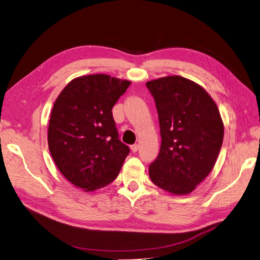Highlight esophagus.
I'll return each instance as SVG.
<instances>
[{
	"mask_svg": "<svg viewBox=\"0 0 260 260\" xmlns=\"http://www.w3.org/2000/svg\"><path fill=\"white\" fill-rule=\"evenodd\" d=\"M130 149H131V152H132V153H136V152H138V149H139V144H133V145H131V146H130Z\"/></svg>",
	"mask_w": 260,
	"mask_h": 260,
	"instance_id": "34e87169",
	"label": "esophagus"
}]
</instances>
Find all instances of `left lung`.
<instances>
[{"label": "left lung", "instance_id": "left-lung-1", "mask_svg": "<svg viewBox=\"0 0 260 260\" xmlns=\"http://www.w3.org/2000/svg\"><path fill=\"white\" fill-rule=\"evenodd\" d=\"M158 113L161 145L149 178L174 195L190 194L214 168L223 141L215 101L196 82L167 76L146 82Z\"/></svg>", "mask_w": 260, "mask_h": 260}]
</instances>
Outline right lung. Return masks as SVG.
I'll list each match as a JSON object with an SVG mask.
<instances>
[{"label":"right lung","mask_w":260,"mask_h":260,"mask_svg":"<svg viewBox=\"0 0 260 260\" xmlns=\"http://www.w3.org/2000/svg\"><path fill=\"white\" fill-rule=\"evenodd\" d=\"M130 84L105 74L81 76L55 101L49 149L60 174L84 192L112 183L130 152L118 139L112 113Z\"/></svg>","instance_id":"1"}]
</instances>
